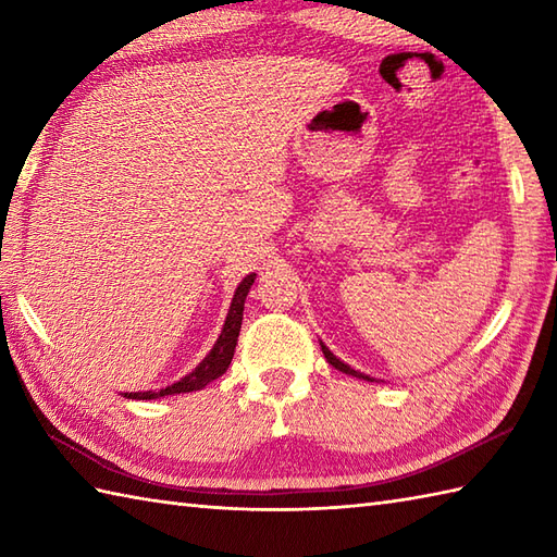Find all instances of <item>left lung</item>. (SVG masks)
I'll return each mask as SVG.
<instances>
[{
	"instance_id": "obj_1",
	"label": "left lung",
	"mask_w": 557,
	"mask_h": 557,
	"mask_svg": "<svg viewBox=\"0 0 557 557\" xmlns=\"http://www.w3.org/2000/svg\"><path fill=\"white\" fill-rule=\"evenodd\" d=\"M325 354H327V351H325ZM327 357H330V354H327ZM333 363H335V366H339V369H342V371H349V369H347V366H345V363H339V361H333Z\"/></svg>"
}]
</instances>
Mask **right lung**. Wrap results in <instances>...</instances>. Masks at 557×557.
Returning a JSON list of instances; mask_svg holds the SVG:
<instances>
[{
    "label": "right lung",
    "mask_w": 557,
    "mask_h": 557,
    "mask_svg": "<svg viewBox=\"0 0 557 557\" xmlns=\"http://www.w3.org/2000/svg\"><path fill=\"white\" fill-rule=\"evenodd\" d=\"M239 327H242V323L234 321L227 330V335H220L218 345L212 347V351L203 359V363H200L191 375H186L182 383H176L180 385V389H184V393H191V389H203L206 385L218 381V377L230 369L234 349H236V337H239ZM140 397H156V393H144Z\"/></svg>",
    "instance_id": "obj_1"
}]
</instances>
